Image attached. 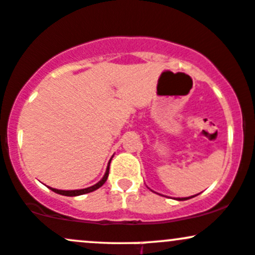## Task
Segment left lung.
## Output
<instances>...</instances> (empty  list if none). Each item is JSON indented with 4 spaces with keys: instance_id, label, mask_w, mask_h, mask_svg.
<instances>
[{
    "instance_id": "8db88e82",
    "label": "left lung",
    "mask_w": 255,
    "mask_h": 255,
    "mask_svg": "<svg viewBox=\"0 0 255 255\" xmlns=\"http://www.w3.org/2000/svg\"><path fill=\"white\" fill-rule=\"evenodd\" d=\"M197 196V194H196ZM192 197H194V196H192ZM192 197H186V198H177V201H186V199H190V198H192Z\"/></svg>"
}]
</instances>
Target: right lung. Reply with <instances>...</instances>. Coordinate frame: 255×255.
I'll return each mask as SVG.
<instances>
[{
  "label": "right lung",
  "mask_w": 255,
  "mask_h": 255,
  "mask_svg": "<svg viewBox=\"0 0 255 255\" xmlns=\"http://www.w3.org/2000/svg\"><path fill=\"white\" fill-rule=\"evenodd\" d=\"M112 160V159H111ZM109 164H111V161H109ZM109 164L108 166H107V170H106V174L105 176L102 177V180H101L100 182H97L96 185L91 186V187H87V188H83V190H73V191H63V190H56V188H52L50 187L53 192L58 193V194H62V196H68V197H74V196H80V194H85V193H90V192H94V191L97 190V188H100L101 186L103 185L107 181V179H108V174H109Z\"/></svg>",
  "instance_id": "add662e5"
}]
</instances>
